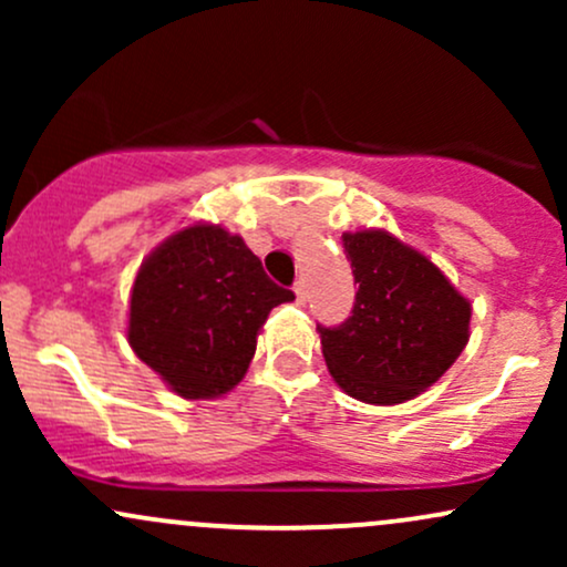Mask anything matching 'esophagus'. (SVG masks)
<instances>
[{
    "label": "esophagus",
    "mask_w": 567,
    "mask_h": 567,
    "mask_svg": "<svg viewBox=\"0 0 567 567\" xmlns=\"http://www.w3.org/2000/svg\"><path fill=\"white\" fill-rule=\"evenodd\" d=\"M292 290H296V301L298 303H306V301H309V288H306V282H303V279H298V282H296V288H292Z\"/></svg>",
    "instance_id": "esophagus-1"
}]
</instances>
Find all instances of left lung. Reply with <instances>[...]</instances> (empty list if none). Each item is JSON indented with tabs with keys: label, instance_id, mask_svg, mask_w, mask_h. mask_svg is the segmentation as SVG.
<instances>
[{
	"label": "left lung",
	"instance_id": "1",
	"mask_svg": "<svg viewBox=\"0 0 567 567\" xmlns=\"http://www.w3.org/2000/svg\"><path fill=\"white\" fill-rule=\"evenodd\" d=\"M341 239L360 290L349 320L317 324L330 375L370 405L413 400L464 351L472 306L426 256L389 231Z\"/></svg>",
	"mask_w": 567,
	"mask_h": 567
}]
</instances>
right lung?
I'll list each match as a JSON object with an SVG mask.
<instances>
[{
  "mask_svg": "<svg viewBox=\"0 0 567 567\" xmlns=\"http://www.w3.org/2000/svg\"><path fill=\"white\" fill-rule=\"evenodd\" d=\"M243 237L194 224L143 261L130 296L127 341L184 400H210L243 381L269 311L292 301Z\"/></svg>",
  "mask_w": 567,
  "mask_h": 567,
  "instance_id": "add662e5",
  "label": "right lung"
}]
</instances>
